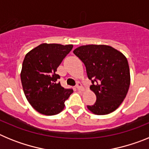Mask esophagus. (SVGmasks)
<instances>
[{"mask_svg":"<svg viewBox=\"0 0 149 149\" xmlns=\"http://www.w3.org/2000/svg\"><path fill=\"white\" fill-rule=\"evenodd\" d=\"M76 88H77L78 90H81V91H84V87H83V86H82V84H81L80 82H78L77 84V85H76Z\"/></svg>","mask_w":149,"mask_h":149,"instance_id":"esophagus-1","label":"esophagus"}]
</instances>
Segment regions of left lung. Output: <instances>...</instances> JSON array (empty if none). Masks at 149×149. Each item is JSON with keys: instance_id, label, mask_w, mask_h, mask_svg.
<instances>
[{"instance_id": "left-lung-1", "label": "left lung", "mask_w": 149, "mask_h": 149, "mask_svg": "<svg viewBox=\"0 0 149 149\" xmlns=\"http://www.w3.org/2000/svg\"><path fill=\"white\" fill-rule=\"evenodd\" d=\"M86 66L96 95L95 103L87 106L95 115H106L116 110L127 95L131 75L126 56L106 45H87L74 50Z\"/></svg>"}]
</instances>
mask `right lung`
I'll list each match as a JSON object with an SVG mask.
<instances>
[{
  "mask_svg": "<svg viewBox=\"0 0 149 149\" xmlns=\"http://www.w3.org/2000/svg\"><path fill=\"white\" fill-rule=\"evenodd\" d=\"M72 48V45L42 43L25 55L21 72L22 87L30 104L41 114L60 113L73 93L56 82L60 76L56 73Z\"/></svg>",
  "mask_w": 149,
  "mask_h": 149,
  "instance_id": "right-lung-1",
  "label": "right lung"
}]
</instances>
